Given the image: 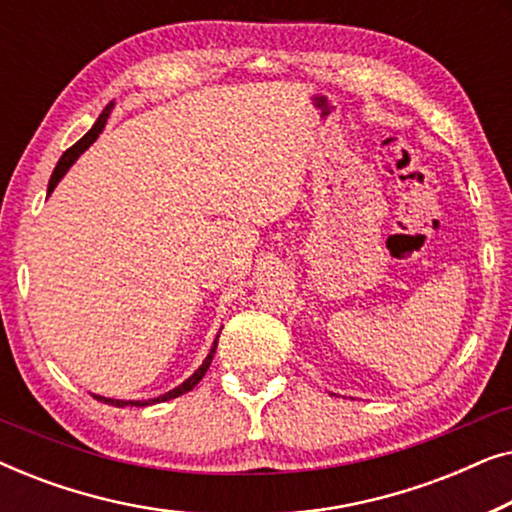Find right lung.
<instances>
[{"label":"right lung","instance_id":"1","mask_svg":"<svg viewBox=\"0 0 512 512\" xmlns=\"http://www.w3.org/2000/svg\"><path fill=\"white\" fill-rule=\"evenodd\" d=\"M109 111H111V104L107 109L102 111L100 114V118H97V123L93 125V128H90L86 135H83L79 142H76L74 146H69V149L62 153V158L58 160V165H55V170H53V174H51V181H48V193H53V188L58 186V181L65 177V172L69 170V167L74 165V160L81 156L83 151L88 149L90 144L95 142L97 137H100V132H102V128H104V123H107V118H109ZM216 345H219V338L214 340V347H212V352L207 354V359L202 361V366L195 370V373L188 377V380L184 382V384H179L177 389H172V391H167V394H163V396H158V398H149V401H114V398H104V396H95L97 401H102V403H109V405H116V408H125V405H139V408H142V405H151V403H163V401H170V398H177V396H181V394H186V391H191L195 384H198L202 377H205V373H207V368H209V363H212V359H214V352H216Z\"/></svg>","mask_w":512,"mask_h":512}]
</instances>
